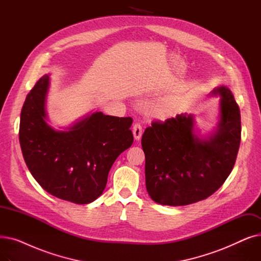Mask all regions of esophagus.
Returning <instances> with one entry per match:
<instances>
[{"mask_svg": "<svg viewBox=\"0 0 261 261\" xmlns=\"http://www.w3.org/2000/svg\"><path fill=\"white\" fill-rule=\"evenodd\" d=\"M142 134H143V127L141 123H135L133 126V135H134V139L136 141H140V139L142 138Z\"/></svg>", "mask_w": 261, "mask_h": 261, "instance_id": "1", "label": "esophagus"}]
</instances>
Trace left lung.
<instances>
[{"label": "left lung", "instance_id": "obj_1", "mask_svg": "<svg viewBox=\"0 0 261 261\" xmlns=\"http://www.w3.org/2000/svg\"><path fill=\"white\" fill-rule=\"evenodd\" d=\"M221 96L220 121L213 134L195 133L191 114L152 121L142 138L146 188L153 201L182 206L212 196L234 168L241 140L240 110L227 87L215 89Z\"/></svg>", "mask_w": 261, "mask_h": 261}]
</instances>
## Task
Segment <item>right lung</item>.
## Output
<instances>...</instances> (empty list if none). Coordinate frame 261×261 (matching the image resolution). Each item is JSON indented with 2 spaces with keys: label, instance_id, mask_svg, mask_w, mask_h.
Masks as SVG:
<instances>
[{
  "label": "right lung",
  "instance_id": "add662e5",
  "mask_svg": "<svg viewBox=\"0 0 261 261\" xmlns=\"http://www.w3.org/2000/svg\"><path fill=\"white\" fill-rule=\"evenodd\" d=\"M48 87L46 74L37 81L22 108L19 141L24 161L48 194L89 204L103 193L117 156L131 147L132 118L95 112L66 131H57L46 122Z\"/></svg>",
  "mask_w": 261,
  "mask_h": 261
}]
</instances>
